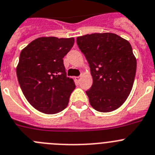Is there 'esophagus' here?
<instances>
[{
	"instance_id": "esophagus-1",
	"label": "esophagus",
	"mask_w": 155,
	"mask_h": 155,
	"mask_svg": "<svg viewBox=\"0 0 155 155\" xmlns=\"http://www.w3.org/2000/svg\"><path fill=\"white\" fill-rule=\"evenodd\" d=\"M80 79H81V76H77V77H76V79L77 82H79V81H80Z\"/></svg>"
}]
</instances>
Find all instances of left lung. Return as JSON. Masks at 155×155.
Here are the masks:
<instances>
[{"instance_id":"8db88e82","label":"left lung","mask_w":155,"mask_h":155,"mask_svg":"<svg viewBox=\"0 0 155 155\" xmlns=\"http://www.w3.org/2000/svg\"><path fill=\"white\" fill-rule=\"evenodd\" d=\"M79 48L90 67L92 86L86 91L91 106L109 112L126 101L134 84L137 60L129 42L112 33L78 37Z\"/></svg>"}]
</instances>
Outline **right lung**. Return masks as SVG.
Masks as SVG:
<instances>
[{"label": "right lung", "mask_w": 155, "mask_h": 155, "mask_svg": "<svg viewBox=\"0 0 155 155\" xmlns=\"http://www.w3.org/2000/svg\"><path fill=\"white\" fill-rule=\"evenodd\" d=\"M74 42L73 37H39L21 50L16 69L19 84L29 103L39 112L56 114L68 105L76 86L66 76L63 58Z\"/></svg>", "instance_id": "right-lung-1"}]
</instances>
